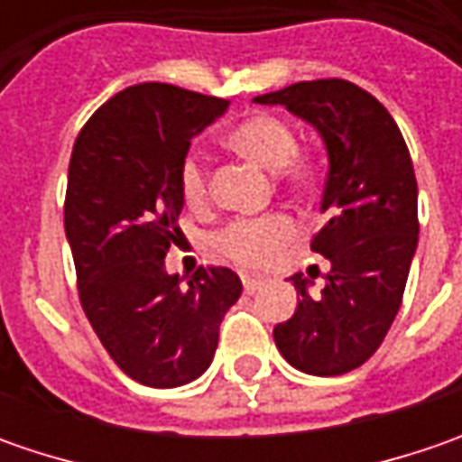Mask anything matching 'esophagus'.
<instances>
[{
	"label": "esophagus",
	"instance_id": "obj_1",
	"mask_svg": "<svg viewBox=\"0 0 462 462\" xmlns=\"http://www.w3.org/2000/svg\"><path fill=\"white\" fill-rule=\"evenodd\" d=\"M241 282H244V291H246V293H254V291L262 288V280H259V277H244Z\"/></svg>",
	"mask_w": 462,
	"mask_h": 462
}]
</instances>
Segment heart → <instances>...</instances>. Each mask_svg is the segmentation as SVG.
<instances>
[{
  "label": "heart",
  "instance_id": "1",
  "mask_svg": "<svg viewBox=\"0 0 462 462\" xmlns=\"http://www.w3.org/2000/svg\"><path fill=\"white\" fill-rule=\"evenodd\" d=\"M226 146L249 159L252 164L282 174L291 185L309 187L316 180V167L309 156H298V135L293 125L270 113L239 120L228 134ZM180 192L189 208H200L208 200V167L198 152H187L180 164ZM293 236V221L288 216H267L259 221H236L216 236V249L241 267L267 264L277 249Z\"/></svg>",
  "mask_w": 462,
  "mask_h": 462
}]
</instances>
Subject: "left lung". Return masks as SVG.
I'll use <instances>...</instances> for the list:
<instances>
[{
    "instance_id": "1",
    "label": "left lung",
    "mask_w": 462,
    "mask_h": 462,
    "mask_svg": "<svg viewBox=\"0 0 462 462\" xmlns=\"http://www.w3.org/2000/svg\"><path fill=\"white\" fill-rule=\"evenodd\" d=\"M254 102L282 105L327 149V226L310 249L331 262V273L316 298L300 273L291 277L300 300L273 337L298 370L342 375L381 346L399 313L419 239L411 156L396 120L352 81H298Z\"/></svg>"
}]
</instances>
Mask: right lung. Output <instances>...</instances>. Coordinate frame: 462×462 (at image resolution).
Returning a JSON list of instances; mask_svg holds the SVG:
<instances>
[{
    "instance_id": "right-lung-1",
    "label": "right lung",
    "mask_w": 462,
    "mask_h": 462,
    "mask_svg": "<svg viewBox=\"0 0 462 462\" xmlns=\"http://www.w3.org/2000/svg\"><path fill=\"white\" fill-rule=\"evenodd\" d=\"M226 110L228 99L143 81L87 120L69 162L63 228L81 309L117 367L152 388L203 375L241 295L228 267H200L187 285L164 267L185 205L180 164Z\"/></svg>"
}]
</instances>
